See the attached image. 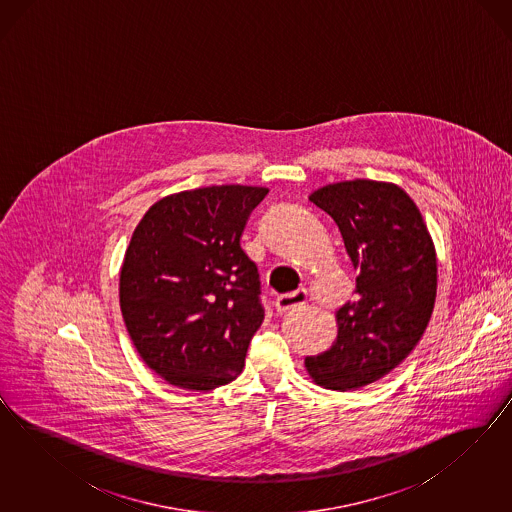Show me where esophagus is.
<instances>
[{
    "mask_svg": "<svg viewBox=\"0 0 512 512\" xmlns=\"http://www.w3.org/2000/svg\"><path fill=\"white\" fill-rule=\"evenodd\" d=\"M306 302H308L306 289H298V291H293V293L276 296L274 306H276L278 313H285V311L293 310V308H298V306H304Z\"/></svg>",
    "mask_w": 512,
    "mask_h": 512,
    "instance_id": "34e87169",
    "label": "esophagus"
}]
</instances>
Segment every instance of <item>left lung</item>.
<instances>
[{
  "label": "left lung",
  "instance_id": "left-lung-1",
  "mask_svg": "<svg viewBox=\"0 0 512 512\" xmlns=\"http://www.w3.org/2000/svg\"><path fill=\"white\" fill-rule=\"evenodd\" d=\"M358 270L355 300L338 310V338L306 370L321 387L360 388L415 349L434 311L437 259L417 204L394 184L353 180L313 191Z\"/></svg>",
  "mask_w": 512,
  "mask_h": 512
}]
</instances>
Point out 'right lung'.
Listing matches in <instances>:
<instances>
[{"label": "right lung", "instance_id": "add662e5", "mask_svg": "<svg viewBox=\"0 0 512 512\" xmlns=\"http://www.w3.org/2000/svg\"><path fill=\"white\" fill-rule=\"evenodd\" d=\"M266 187L212 186L144 214L120 272V308L140 358L174 387L236 379L264 319L257 264L240 246Z\"/></svg>", "mask_w": 512, "mask_h": 512}]
</instances>
